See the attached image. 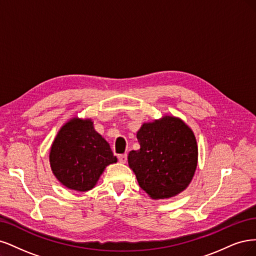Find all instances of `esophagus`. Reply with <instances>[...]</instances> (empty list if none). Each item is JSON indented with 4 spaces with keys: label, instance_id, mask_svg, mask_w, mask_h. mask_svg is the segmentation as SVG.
<instances>
[{
    "label": "esophagus",
    "instance_id": "34e87169",
    "mask_svg": "<svg viewBox=\"0 0 256 256\" xmlns=\"http://www.w3.org/2000/svg\"><path fill=\"white\" fill-rule=\"evenodd\" d=\"M118 160L122 164L126 162V160H128V154H120V155H118Z\"/></svg>",
    "mask_w": 256,
    "mask_h": 256
}]
</instances>
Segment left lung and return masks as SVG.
<instances>
[{"mask_svg":"<svg viewBox=\"0 0 256 256\" xmlns=\"http://www.w3.org/2000/svg\"><path fill=\"white\" fill-rule=\"evenodd\" d=\"M140 149L128 153V166L152 199L176 196L189 185L198 162L192 130L174 117L144 123L138 130Z\"/></svg>","mask_w":256,"mask_h":256,"instance_id":"1","label":"left lung"}]
</instances>
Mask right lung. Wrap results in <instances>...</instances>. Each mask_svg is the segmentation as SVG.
<instances>
[{
  "label": "right lung",
  "mask_w": 256,
  "mask_h": 256,
  "mask_svg": "<svg viewBox=\"0 0 256 256\" xmlns=\"http://www.w3.org/2000/svg\"><path fill=\"white\" fill-rule=\"evenodd\" d=\"M116 162L108 142L94 130L92 120L78 118L60 128L50 152L54 176L76 192L94 188L105 167Z\"/></svg>",
  "instance_id": "1"
}]
</instances>
